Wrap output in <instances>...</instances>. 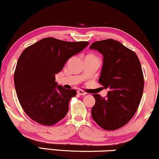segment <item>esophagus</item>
Returning <instances> with one entry per match:
<instances>
[{"label":"esophagus","instance_id":"34e87169","mask_svg":"<svg viewBox=\"0 0 159 159\" xmlns=\"http://www.w3.org/2000/svg\"><path fill=\"white\" fill-rule=\"evenodd\" d=\"M77 93H78V94L81 95V96H84V95L87 94V93H86L84 92V91H83V90H78L77 91Z\"/></svg>","mask_w":159,"mask_h":159}]
</instances>
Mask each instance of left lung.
Segmentation results:
<instances>
[{
  "label": "left lung",
  "mask_w": 159,
  "mask_h": 159,
  "mask_svg": "<svg viewBox=\"0 0 159 159\" xmlns=\"http://www.w3.org/2000/svg\"><path fill=\"white\" fill-rule=\"evenodd\" d=\"M90 49L103 55L98 82L108 89L107 97L94 94L93 119L105 130L125 125L136 113L143 91V75L139 59L120 42L108 39L95 42Z\"/></svg>",
  "instance_id": "8db88e82"
}]
</instances>
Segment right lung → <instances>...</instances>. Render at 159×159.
Here are the masks:
<instances>
[{
  "instance_id": "right-lung-1",
  "label": "right lung",
  "mask_w": 159,
  "mask_h": 159,
  "mask_svg": "<svg viewBox=\"0 0 159 159\" xmlns=\"http://www.w3.org/2000/svg\"><path fill=\"white\" fill-rule=\"evenodd\" d=\"M88 42H66L52 37L27 47L18 60L14 84L24 111L36 123L52 125L68 113L75 90H66L55 81L69 58L81 52Z\"/></svg>"
}]
</instances>
